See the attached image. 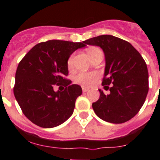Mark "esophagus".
I'll list each match as a JSON object with an SVG mask.
<instances>
[{
  "instance_id": "esophagus-1",
  "label": "esophagus",
  "mask_w": 160,
  "mask_h": 160,
  "mask_svg": "<svg viewBox=\"0 0 160 160\" xmlns=\"http://www.w3.org/2000/svg\"><path fill=\"white\" fill-rule=\"evenodd\" d=\"M82 90H83V92H88V91L89 90L88 88H85V87H82Z\"/></svg>"
}]
</instances>
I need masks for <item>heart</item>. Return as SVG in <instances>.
Masks as SVG:
<instances>
[{"label":"heart","mask_w":160,"mask_h":160,"mask_svg":"<svg viewBox=\"0 0 160 160\" xmlns=\"http://www.w3.org/2000/svg\"><path fill=\"white\" fill-rule=\"evenodd\" d=\"M98 50H101L99 48H97V47H93V48H91L88 50V54H91L92 53L95 51H98ZM73 65V57L71 56L68 60V67L69 68H71L72 67ZM97 78V74L95 72H80L79 74H77V76L74 78L76 83H80V84L85 86V87H88V86H90L92 83L95 82V80Z\"/></svg>","instance_id":"obj_1"}]
</instances>
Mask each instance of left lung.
I'll return each mask as SVG.
<instances>
[{
    "label": "left lung",
    "mask_w": 160,
    "mask_h": 160,
    "mask_svg": "<svg viewBox=\"0 0 160 160\" xmlns=\"http://www.w3.org/2000/svg\"><path fill=\"white\" fill-rule=\"evenodd\" d=\"M88 45L99 46L105 54L106 67L102 84L110 88L92 103L99 118L114 124L130 120L141 110L148 92V72L140 53L127 41L110 35L85 40ZM112 84L111 88L107 85Z\"/></svg>",
    "instance_id": "obj_1"
}]
</instances>
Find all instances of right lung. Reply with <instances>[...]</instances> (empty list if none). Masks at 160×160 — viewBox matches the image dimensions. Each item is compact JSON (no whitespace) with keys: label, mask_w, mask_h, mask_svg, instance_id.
Wrapping results in <instances>:
<instances>
[{"label":"right lung","mask_w":160,"mask_h":160,"mask_svg":"<svg viewBox=\"0 0 160 160\" xmlns=\"http://www.w3.org/2000/svg\"><path fill=\"white\" fill-rule=\"evenodd\" d=\"M84 42L49 40L35 45L20 61L16 69L13 88L16 99L23 114L35 125L53 128L72 114L82 88L70 84L68 60ZM55 85L65 90L54 92Z\"/></svg>","instance_id":"obj_1"}]
</instances>
